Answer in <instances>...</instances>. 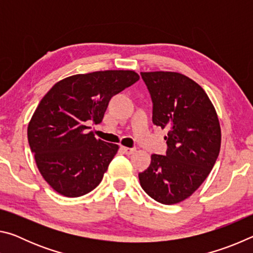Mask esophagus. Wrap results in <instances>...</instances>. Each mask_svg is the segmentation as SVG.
Returning a JSON list of instances; mask_svg holds the SVG:
<instances>
[{
    "mask_svg": "<svg viewBox=\"0 0 253 253\" xmlns=\"http://www.w3.org/2000/svg\"><path fill=\"white\" fill-rule=\"evenodd\" d=\"M122 151L126 154V155H131V154H134L136 152V148H130V147H125V146H122Z\"/></svg>",
    "mask_w": 253,
    "mask_h": 253,
    "instance_id": "obj_1",
    "label": "esophagus"
}]
</instances>
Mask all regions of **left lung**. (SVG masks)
Masks as SVG:
<instances>
[{
	"instance_id": "1",
	"label": "left lung",
	"mask_w": 253,
	"mask_h": 253,
	"mask_svg": "<svg viewBox=\"0 0 253 253\" xmlns=\"http://www.w3.org/2000/svg\"><path fill=\"white\" fill-rule=\"evenodd\" d=\"M153 100V123L165 136L166 155L153 154L139 173L143 190L162 204H176L194 193L209 176L221 147L217 114L207 92L178 72H140Z\"/></svg>"
}]
</instances>
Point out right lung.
<instances>
[{"instance_id":"obj_1","label":"right lung","mask_w":253,"mask_h":253,"mask_svg":"<svg viewBox=\"0 0 253 253\" xmlns=\"http://www.w3.org/2000/svg\"><path fill=\"white\" fill-rule=\"evenodd\" d=\"M139 79L132 70L74 75L45 93L28 126V140L38 169L67 198L96 188L118 152L116 144L87 132V123H101L110 98Z\"/></svg>"}]
</instances>
